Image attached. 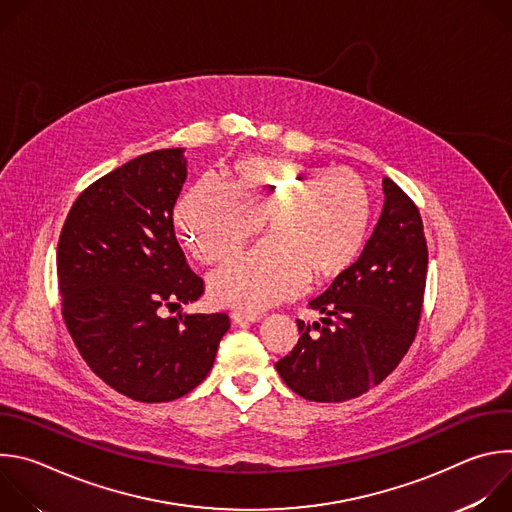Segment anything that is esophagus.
I'll list each match as a JSON object with an SVG mask.
<instances>
[{
  "mask_svg": "<svg viewBox=\"0 0 512 512\" xmlns=\"http://www.w3.org/2000/svg\"><path fill=\"white\" fill-rule=\"evenodd\" d=\"M231 318H233V322H235V324L243 326V324L259 322L263 316H261V314H247V312H233V314H231Z\"/></svg>",
  "mask_w": 512,
  "mask_h": 512,
  "instance_id": "1",
  "label": "esophagus"
}]
</instances>
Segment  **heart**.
<instances>
[{
  "label": "heart",
  "mask_w": 512,
  "mask_h": 512,
  "mask_svg": "<svg viewBox=\"0 0 512 512\" xmlns=\"http://www.w3.org/2000/svg\"><path fill=\"white\" fill-rule=\"evenodd\" d=\"M261 221L269 239L208 277L214 304L257 314L300 296L308 277L342 275L367 245L373 198L348 168L245 158L233 166L231 186L202 178L176 208L182 241L206 265L239 253Z\"/></svg>",
  "instance_id": "obj_1"
}]
</instances>
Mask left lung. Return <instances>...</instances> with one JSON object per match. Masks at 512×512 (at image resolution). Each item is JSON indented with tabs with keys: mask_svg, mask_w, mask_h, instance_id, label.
Returning a JSON list of instances; mask_svg holds the SVG:
<instances>
[{
	"mask_svg": "<svg viewBox=\"0 0 512 512\" xmlns=\"http://www.w3.org/2000/svg\"><path fill=\"white\" fill-rule=\"evenodd\" d=\"M383 194L379 223L360 257L308 302L320 322H298V344L275 362L283 383L308 401L340 403L377 387L417 332L427 277L421 214L389 178Z\"/></svg>",
	"mask_w": 512,
	"mask_h": 512,
	"instance_id": "obj_1",
	"label": "left lung"
}]
</instances>
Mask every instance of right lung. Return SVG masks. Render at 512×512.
<instances>
[{
    "mask_svg": "<svg viewBox=\"0 0 512 512\" xmlns=\"http://www.w3.org/2000/svg\"><path fill=\"white\" fill-rule=\"evenodd\" d=\"M184 148L115 168L72 204L58 241L66 328L91 371L141 403L184 397L210 373L227 314H178L202 296L174 235Z\"/></svg>",
    "mask_w": 512,
    "mask_h": 512,
    "instance_id": "obj_1",
    "label": "right lung"
}]
</instances>
